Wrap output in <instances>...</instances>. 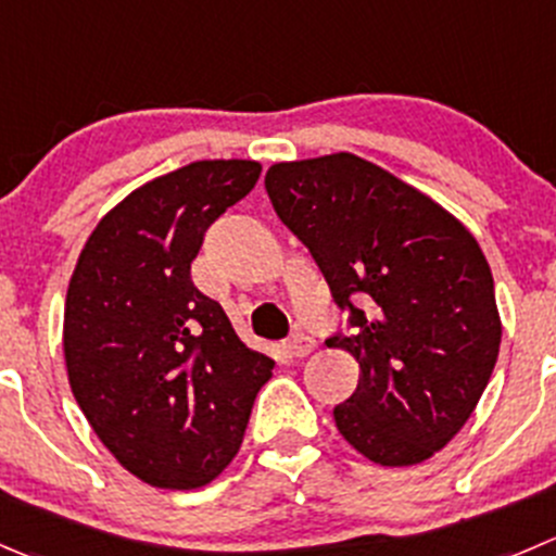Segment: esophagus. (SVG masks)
I'll list each match as a JSON object with an SVG mask.
<instances>
[{"mask_svg":"<svg viewBox=\"0 0 556 556\" xmlns=\"http://www.w3.org/2000/svg\"><path fill=\"white\" fill-rule=\"evenodd\" d=\"M312 350H315V339L306 337V333H293V337L285 342V353H288L290 358H304Z\"/></svg>","mask_w":556,"mask_h":556,"instance_id":"obj_1","label":"esophagus"}]
</instances>
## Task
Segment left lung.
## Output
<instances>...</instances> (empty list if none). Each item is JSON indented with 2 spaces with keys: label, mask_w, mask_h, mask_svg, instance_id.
<instances>
[{
  "label": "left lung",
  "mask_w": 556,
  "mask_h": 556,
  "mask_svg": "<svg viewBox=\"0 0 556 556\" xmlns=\"http://www.w3.org/2000/svg\"><path fill=\"white\" fill-rule=\"evenodd\" d=\"M266 192L350 309L353 333L326 342L361 366L333 407L339 434L375 465H421L465 427L497 364L503 323L476 236L350 152L271 165Z\"/></svg>",
  "instance_id": "obj_1"
}]
</instances>
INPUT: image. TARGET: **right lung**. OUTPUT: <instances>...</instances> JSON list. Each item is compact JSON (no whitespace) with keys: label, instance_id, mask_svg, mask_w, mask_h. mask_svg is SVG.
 I'll return each mask as SVG.
<instances>
[{"label":"right lung","instance_id":"add662e5","mask_svg":"<svg viewBox=\"0 0 556 556\" xmlns=\"http://www.w3.org/2000/svg\"><path fill=\"white\" fill-rule=\"evenodd\" d=\"M255 160H198L129 192L80 250L64 301L70 388L118 465L201 489L239 454L274 361L247 348L190 266L208 225L255 187Z\"/></svg>","mask_w":556,"mask_h":556}]
</instances>
